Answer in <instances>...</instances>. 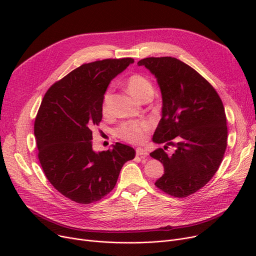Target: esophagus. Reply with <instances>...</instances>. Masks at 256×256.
I'll return each instance as SVG.
<instances>
[{
	"mask_svg": "<svg viewBox=\"0 0 256 256\" xmlns=\"http://www.w3.org/2000/svg\"><path fill=\"white\" fill-rule=\"evenodd\" d=\"M136 154H137V156H140L141 158L146 156L147 154H148V152H147V150H144V148H142V147H138V148L136 150Z\"/></svg>",
	"mask_w": 256,
	"mask_h": 256,
	"instance_id": "obj_1",
	"label": "esophagus"
}]
</instances>
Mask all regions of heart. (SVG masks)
Masks as SVG:
<instances>
[{
	"label": "heart",
	"mask_w": 256,
	"mask_h": 256,
	"mask_svg": "<svg viewBox=\"0 0 256 256\" xmlns=\"http://www.w3.org/2000/svg\"><path fill=\"white\" fill-rule=\"evenodd\" d=\"M126 85L132 96H134L141 102L152 96V84L143 74H134L130 76L126 80ZM111 98L112 90L109 88L104 91L102 100V112L104 116H108L111 113ZM150 128V126L147 121H130V122L121 124L117 128L116 132L121 139L128 142L141 143L145 140Z\"/></svg>",
	"instance_id": "heart-1"
}]
</instances>
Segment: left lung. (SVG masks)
<instances>
[{
	"instance_id": "obj_1",
	"label": "left lung",
	"mask_w": 256,
	"mask_h": 256,
	"mask_svg": "<svg viewBox=\"0 0 256 256\" xmlns=\"http://www.w3.org/2000/svg\"><path fill=\"white\" fill-rule=\"evenodd\" d=\"M156 78L162 118L152 141L176 147L172 155L158 148L150 156L164 166L156 186L174 197L189 196L217 172L227 146L225 110L217 91L195 70L172 57L138 62Z\"/></svg>"
}]
</instances>
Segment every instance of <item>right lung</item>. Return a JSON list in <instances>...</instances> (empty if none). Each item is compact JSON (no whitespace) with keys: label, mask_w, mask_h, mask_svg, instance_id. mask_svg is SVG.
I'll return each instance as SVG.
<instances>
[{"label":"right lung","mask_w":256,"mask_h":256,"mask_svg":"<svg viewBox=\"0 0 256 256\" xmlns=\"http://www.w3.org/2000/svg\"><path fill=\"white\" fill-rule=\"evenodd\" d=\"M132 63L124 58L80 65L54 84L40 104L34 124L39 162L54 188L78 204L109 194L124 164L135 158L130 146L117 142L96 152L91 142L92 128L102 118L104 91Z\"/></svg>","instance_id":"right-lung-1"}]
</instances>
